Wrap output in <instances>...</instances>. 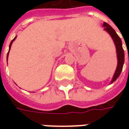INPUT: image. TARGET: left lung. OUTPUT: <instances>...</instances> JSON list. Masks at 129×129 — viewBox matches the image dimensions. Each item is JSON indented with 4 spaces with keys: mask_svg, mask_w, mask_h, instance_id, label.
Masks as SVG:
<instances>
[{
    "mask_svg": "<svg viewBox=\"0 0 129 129\" xmlns=\"http://www.w3.org/2000/svg\"><path fill=\"white\" fill-rule=\"evenodd\" d=\"M103 26L104 27V29L106 31H107L111 36L112 39H113L115 47H116L117 56V66L115 73L114 74L113 78L112 81H111V83H113V81H115L119 77V75L122 72V68H123V65H124V50H123V48H122V41H121V39L117 34V33L114 30L113 28L111 25H109L107 23H105V22L103 24Z\"/></svg>",
    "mask_w": 129,
    "mask_h": 129,
    "instance_id": "8db88e82",
    "label": "left lung"
}]
</instances>
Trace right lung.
Listing matches in <instances>:
<instances>
[{
    "mask_svg": "<svg viewBox=\"0 0 129 129\" xmlns=\"http://www.w3.org/2000/svg\"><path fill=\"white\" fill-rule=\"evenodd\" d=\"M16 38V37H15V38H14V39H13L12 41H11V43H10V49H9V51H8V53H7V58H8V55H9V52H10V48H11L12 44L13 41H14L15 40Z\"/></svg>",
    "mask_w": 129,
    "mask_h": 129,
    "instance_id": "1",
    "label": "right lung"
}]
</instances>
